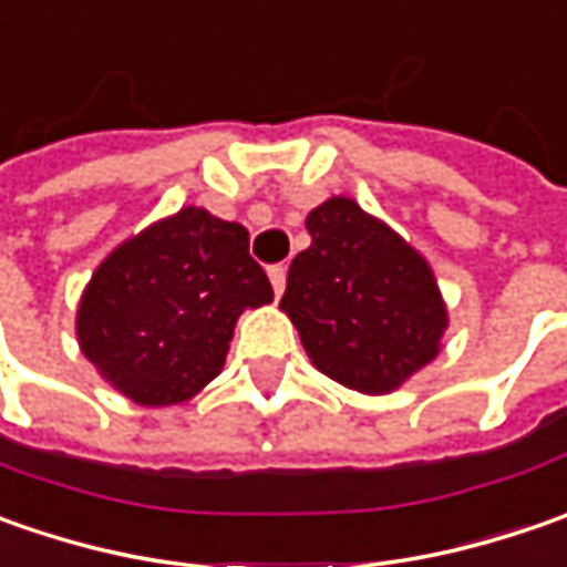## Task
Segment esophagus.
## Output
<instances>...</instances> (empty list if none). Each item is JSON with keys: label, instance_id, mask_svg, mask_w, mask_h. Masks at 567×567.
Instances as JSON below:
<instances>
[{"label": "esophagus", "instance_id": "obj_1", "mask_svg": "<svg viewBox=\"0 0 567 567\" xmlns=\"http://www.w3.org/2000/svg\"><path fill=\"white\" fill-rule=\"evenodd\" d=\"M268 277H271L274 293H284V287H287V265H271V268H268Z\"/></svg>", "mask_w": 567, "mask_h": 567}]
</instances>
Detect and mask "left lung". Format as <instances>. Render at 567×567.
<instances>
[{
  "label": "left lung",
  "instance_id": "obj_1",
  "mask_svg": "<svg viewBox=\"0 0 567 567\" xmlns=\"http://www.w3.org/2000/svg\"><path fill=\"white\" fill-rule=\"evenodd\" d=\"M306 227L312 246L293 258L280 309L328 379L362 394L394 391L439 353L447 312L435 277L350 198L318 205Z\"/></svg>",
  "mask_w": 567,
  "mask_h": 567
}]
</instances>
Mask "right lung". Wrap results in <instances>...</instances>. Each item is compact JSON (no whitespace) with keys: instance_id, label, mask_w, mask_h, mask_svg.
I'll use <instances>...</instances> for the list:
<instances>
[{"instance_id":"1","label":"right lung","mask_w":567,"mask_h":567,"mask_svg":"<svg viewBox=\"0 0 567 567\" xmlns=\"http://www.w3.org/2000/svg\"><path fill=\"white\" fill-rule=\"evenodd\" d=\"M271 299L246 227L183 207L100 265L78 309V340L125 398L169 406L217 379L236 318Z\"/></svg>"}]
</instances>
